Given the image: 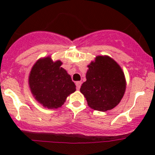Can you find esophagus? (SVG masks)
<instances>
[{
	"label": "esophagus",
	"instance_id": "34e87169",
	"mask_svg": "<svg viewBox=\"0 0 155 155\" xmlns=\"http://www.w3.org/2000/svg\"><path fill=\"white\" fill-rule=\"evenodd\" d=\"M81 85H82V82H76V88H77L78 90H79V89L80 88V87H81Z\"/></svg>",
	"mask_w": 155,
	"mask_h": 155
}]
</instances>
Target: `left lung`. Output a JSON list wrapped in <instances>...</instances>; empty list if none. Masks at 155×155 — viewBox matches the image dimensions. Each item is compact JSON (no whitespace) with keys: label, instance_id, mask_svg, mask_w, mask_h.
Returning a JSON list of instances; mask_svg holds the SVG:
<instances>
[{"label":"left lung","instance_id":"obj_1","mask_svg":"<svg viewBox=\"0 0 155 155\" xmlns=\"http://www.w3.org/2000/svg\"><path fill=\"white\" fill-rule=\"evenodd\" d=\"M86 81L81 86L89 107L107 112L116 107L126 89L124 73L120 65L108 55L96 56L87 65Z\"/></svg>","mask_w":155,"mask_h":155}]
</instances>
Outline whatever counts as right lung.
Instances as JSON below:
<instances>
[{
	"mask_svg": "<svg viewBox=\"0 0 155 155\" xmlns=\"http://www.w3.org/2000/svg\"><path fill=\"white\" fill-rule=\"evenodd\" d=\"M60 60L53 61L50 56L41 58L33 65L28 85L36 101L43 107H61L67 97L76 91V85Z\"/></svg>",
	"mask_w": 155,
	"mask_h": 155,
	"instance_id": "1",
	"label": "right lung"
}]
</instances>
